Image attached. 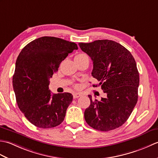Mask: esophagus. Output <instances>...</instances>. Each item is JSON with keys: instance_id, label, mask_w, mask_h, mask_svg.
Instances as JSON below:
<instances>
[{"instance_id": "obj_1", "label": "esophagus", "mask_w": 158, "mask_h": 158, "mask_svg": "<svg viewBox=\"0 0 158 158\" xmlns=\"http://www.w3.org/2000/svg\"><path fill=\"white\" fill-rule=\"evenodd\" d=\"M80 96H81V94L80 93H74L73 94V98H79Z\"/></svg>"}]
</instances>
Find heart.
I'll list each match as a JSON object with an SVG mask.
<instances>
[{"label":"heart","mask_w":158,"mask_h":158,"mask_svg":"<svg viewBox=\"0 0 158 158\" xmlns=\"http://www.w3.org/2000/svg\"><path fill=\"white\" fill-rule=\"evenodd\" d=\"M88 60L89 58L88 56H87L85 53H78V54H77L75 56V61H82V60Z\"/></svg>","instance_id":"b5f03b06"}]
</instances>
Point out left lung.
<instances>
[{
	"mask_svg": "<svg viewBox=\"0 0 158 158\" xmlns=\"http://www.w3.org/2000/svg\"><path fill=\"white\" fill-rule=\"evenodd\" d=\"M83 52L93 62L92 75L99 81L106 98L93 100L84 112L87 123L94 129L107 132L122 126L138 100L139 74L131 53L111 40L79 43Z\"/></svg>",
	"mask_w": 158,
	"mask_h": 158,
	"instance_id": "1",
	"label": "left lung"
}]
</instances>
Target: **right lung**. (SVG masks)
I'll list each match as a JSON object with an SVG mask.
<instances>
[{"instance_id":"1","label":"right lung","mask_w":158,"mask_h":158,"mask_svg":"<svg viewBox=\"0 0 158 158\" xmlns=\"http://www.w3.org/2000/svg\"><path fill=\"white\" fill-rule=\"evenodd\" d=\"M78 49L75 43L43 36L29 43L17 58L13 87L19 109L30 122L41 128L59 126L73 101L68 92L53 94L49 79L69 53Z\"/></svg>"}]
</instances>
